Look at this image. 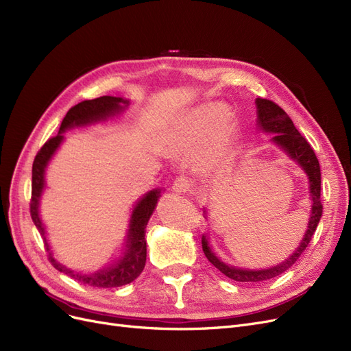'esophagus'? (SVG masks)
I'll list each match as a JSON object with an SVG mask.
<instances>
[{"mask_svg":"<svg viewBox=\"0 0 351 351\" xmlns=\"http://www.w3.org/2000/svg\"><path fill=\"white\" fill-rule=\"evenodd\" d=\"M192 188V180L186 176H178L173 182V192L176 193H188Z\"/></svg>","mask_w":351,"mask_h":351,"instance_id":"obj_1","label":"esophagus"}]
</instances>
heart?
Masks as SVG:
<instances>
[{
	"label": "heart",
	"instance_id": "1",
	"mask_svg": "<svg viewBox=\"0 0 351 351\" xmlns=\"http://www.w3.org/2000/svg\"><path fill=\"white\" fill-rule=\"evenodd\" d=\"M227 107L223 102H205L184 115L178 134L186 145L193 146L204 140L201 162L206 166H217L227 158L232 143L234 127Z\"/></svg>",
	"mask_w": 351,
	"mask_h": 351
}]
</instances>
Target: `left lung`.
<instances>
[{
  "label": "left lung",
  "mask_w": 351,
  "mask_h": 351,
  "mask_svg": "<svg viewBox=\"0 0 351 351\" xmlns=\"http://www.w3.org/2000/svg\"><path fill=\"white\" fill-rule=\"evenodd\" d=\"M256 108H257L256 125L258 132L274 134L270 138L271 145L279 147L291 160H293L298 166H300L308 176V193H309V202H311V213L308 219V228L305 231L300 245L295 249V252L289 254L280 263L266 269H244V267L231 266L223 262L211 247L208 232L204 234L202 250L206 258H208V261L219 271H221V274L237 282H262V280L276 278L282 275L283 271H287L308 247V244L311 239H313L322 215V205L319 199L321 171H319V163L314 150L311 149L309 143L305 140V137H302V134L298 132L292 120L289 119V115L279 106H276L275 102L263 99V98H256ZM202 210H204L205 218H208L210 215L208 210H206L205 206Z\"/></svg>",
  "instance_id": "left-lung-1"
}]
</instances>
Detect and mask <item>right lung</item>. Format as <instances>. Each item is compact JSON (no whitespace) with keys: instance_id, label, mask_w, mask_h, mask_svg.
Here are the masks:
<instances>
[{"instance_id":"1","label":"right lung","mask_w":351,"mask_h":351,"mask_svg":"<svg viewBox=\"0 0 351 351\" xmlns=\"http://www.w3.org/2000/svg\"><path fill=\"white\" fill-rule=\"evenodd\" d=\"M130 106V99L121 97L104 95L95 99H88L72 107L60 124L59 133L56 137L50 138L45 143V146L36 154L32 171V204L30 213L36 228L40 232L46 250L49 254V261L62 274L71 276L80 283L89 285L94 288H117L133 282L146 265V227L149 219L156 208L159 198L162 197V188H154L145 195L138 198L132 210L130 221L125 232V239L123 243V253L120 257L102 269L94 271H77L66 265L60 263L53 254L47 240L46 226L40 217V202L43 192L46 189V169L53 159V156L64 141V132L76 127H88L98 123H106L114 117L120 115Z\"/></svg>"}]
</instances>
